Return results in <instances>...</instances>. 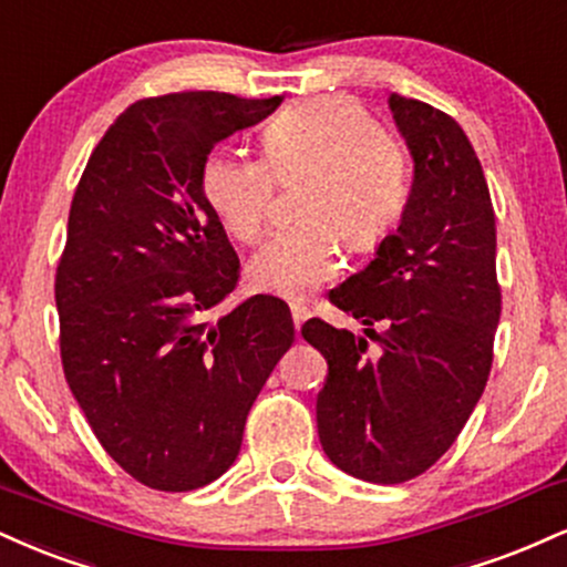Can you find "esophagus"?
<instances>
[{"instance_id": "esophagus-1", "label": "esophagus", "mask_w": 567, "mask_h": 567, "mask_svg": "<svg viewBox=\"0 0 567 567\" xmlns=\"http://www.w3.org/2000/svg\"><path fill=\"white\" fill-rule=\"evenodd\" d=\"M290 313H292V324H296V330L301 332V324L309 319V309H306L303 303H290Z\"/></svg>"}]
</instances>
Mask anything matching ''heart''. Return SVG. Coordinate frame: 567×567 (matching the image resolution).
Segmentation results:
<instances>
[{
    "instance_id": "b5f03b06",
    "label": "heart",
    "mask_w": 567,
    "mask_h": 567,
    "mask_svg": "<svg viewBox=\"0 0 567 567\" xmlns=\"http://www.w3.org/2000/svg\"><path fill=\"white\" fill-rule=\"evenodd\" d=\"M264 161L216 153L203 166V195L235 240L254 243L269 221L275 173L309 174L298 214L248 264L256 290L298 298L340 266V243L370 250L404 214L412 168L404 145L349 97H309L271 115L261 132Z\"/></svg>"
}]
</instances>
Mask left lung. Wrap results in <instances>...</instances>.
Returning <instances> with one entry per match:
<instances>
[{"label":"left lung","instance_id":"1","mask_svg":"<svg viewBox=\"0 0 567 567\" xmlns=\"http://www.w3.org/2000/svg\"><path fill=\"white\" fill-rule=\"evenodd\" d=\"M388 107L414 163L406 208L372 261L330 290L381 351L322 319L301 330L330 367L317 399L324 454L383 486L417 478L456 441L486 388L502 313L494 206L467 134L427 102L393 92Z\"/></svg>","mask_w":567,"mask_h":567}]
</instances>
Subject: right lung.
Instances as JSON below:
<instances>
[{"label":"right lung","mask_w":567,"mask_h":567,"mask_svg":"<svg viewBox=\"0 0 567 567\" xmlns=\"http://www.w3.org/2000/svg\"><path fill=\"white\" fill-rule=\"evenodd\" d=\"M279 102H134L73 195L54 279L65 380L102 449L150 488L193 491L227 473L256 395L296 340L275 296L208 319L237 288L240 261L203 195V166L216 142Z\"/></svg>","instance_id":"add662e5"}]
</instances>
